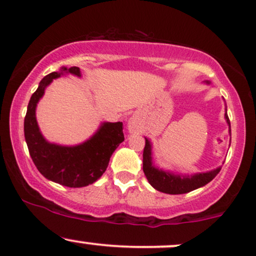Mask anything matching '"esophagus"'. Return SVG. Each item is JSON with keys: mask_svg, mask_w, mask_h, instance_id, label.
Listing matches in <instances>:
<instances>
[{"mask_svg": "<svg viewBox=\"0 0 256 256\" xmlns=\"http://www.w3.org/2000/svg\"><path fill=\"white\" fill-rule=\"evenodd\" d=\"M128 130L130 131V134H138L142 131V125L140 120L137 116H132L128 122Z\"/></svg>", "mask_w": 256, "mask_h": 256, "instance_id": "esophagus-1", "label": "esophagus"}]
</instances>
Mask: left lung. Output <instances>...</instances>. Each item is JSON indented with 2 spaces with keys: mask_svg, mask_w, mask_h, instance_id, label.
Listing matches in <instances>:
<instances>
[{
  "mask_svg": "<svg viewBox=\"0 0 256 256\" xmlns=\"http://www.w3.org/2000/svg\"><path fill=\"white\" fill-rule=\"evenodd\" d=\"M205 84L210 86L211 82L205 81ZM224 118H226V124L229 125V136L230 142H232V128H230L229 116L226 114V107ZM144 138H146V146H144L143 152V172L149 184H152L154 188L160 190V192L167 193V194H184V193H188L190 190H194L205 186L206 184L214 180L222 169V167H217L216 169H212V170L208 172L188 175L158 168L154 163L152 160V140L146 137Z\"/></svg>",
  "mask_w": 256,
  "mask_h": 256,
  "instance_id": "left-lung-1",
  "label": "left lung"
}]
</instances>
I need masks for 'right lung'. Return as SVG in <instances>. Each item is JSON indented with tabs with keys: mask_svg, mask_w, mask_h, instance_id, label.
I'll return each instance as SVG.
<instances>
[{
	"mask_svg": "<svg viewBox=\"0 0 256 256\" xmlns=\"http://www.w3.org/2000/svg\"><path fill=\"white\" fill-rule=\"evenodd\" d=\"M64 75L82 78L78 66H62L60 72L45 76L30 96L24 132L30 158L42 176L62 186L78 188L94 184L101 178L112 154L124 142V134L122 122H104L93 136L76 146H62L46 140L36 122V106L52 81Z\"/></svg>",
	"mask_w": 256,
	"mask_h": 256,
	"instance_id": "right-lung-1",
	"label": "right lung"
}]
</instances>
